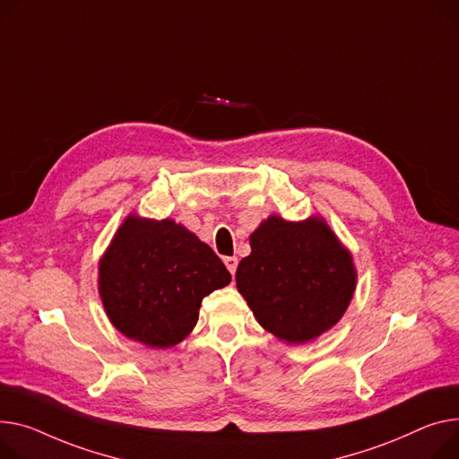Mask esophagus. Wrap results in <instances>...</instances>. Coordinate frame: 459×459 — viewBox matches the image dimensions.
<instances>
[{"instance_id":"esophagus-1","label":"esophagus","mask_w":459,"mask_h":459,"mask_svg":"<svg viewBox=\"0 0 459 459\" xmlns=\"http://www.w3.org/2000/svg\"><path fill=\"white\" fill-rule=\"evenodd\" d=\"M223 262H225L227 269L230 271V274H234V273H236V267H238V258H236V256H225Z\"/></svg>"}]
</instances>
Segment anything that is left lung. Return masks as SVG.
Returning <instances> with one entry per match:
<instances>
[{"mask_svg":"<svg viewBox=\"0 0 459 459\" xmlns=\"http://www.w3.org/2000/svg\"><path fill=\"white\" fill-rule=\"evenodd\" d=\"M236 286L267 332L299 345L342 319L356 271L323 220L291 223L271 216L251 234V255L238 265Z\"/></svg>","mask_w":459,"mask_h":459,"instance_id":"1","label":"left lung"}]
</instances>
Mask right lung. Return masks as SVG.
Here are the masks:
<instances>
[{
    "instance_id": "obj_1",
    "label": "right lung",
    "mask_w": 459,
    "mask_h": 459,
    "mask_svg": "<svg viewBox=\"0 0 459 459\" xmlns=\"http://www.w3.org/2000/svg\"><path fill=\"white\" fill-rule=\"evenodd\" d=\"M230 273L206 243L171 220L129 216L100 262V293L112 325L152 349L180 343L201 300Z\"/></svg>"
}]
</instances>
